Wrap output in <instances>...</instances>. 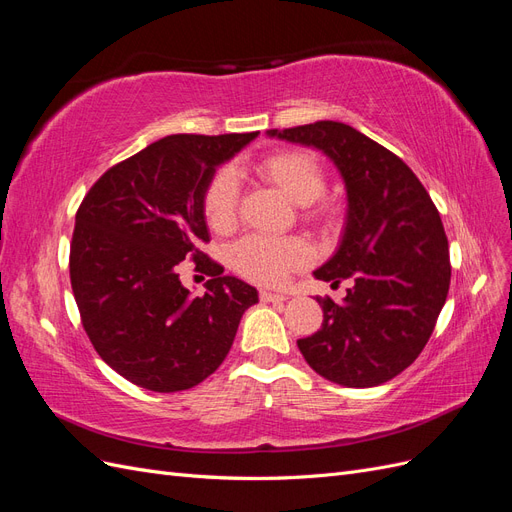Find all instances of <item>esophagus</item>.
<instances>
[{"label": "esophagus", "instance_id": "obj_1", "mask_svg": "<svg viewBox=\"0 0 512 512\" xmlns=\"http://www.w3.org/2000/svg\"><path fill=\"white\" fill-rule=\"evenodd\" d=\"M288 297L282 292H271V290H260V301L265 303H280V301H286Z\"/></svg>", "mask_w": 512, "mask_h": 512}]
</instances>
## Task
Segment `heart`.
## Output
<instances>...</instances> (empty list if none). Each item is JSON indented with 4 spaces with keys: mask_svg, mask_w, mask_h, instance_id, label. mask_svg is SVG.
Instances as JSON below:
<instances>
[{
    "mask_svg": "<svg viewBox=\"0 0 512 512\" xmlns=\"http://www.w3.org/2000/svg\"><path fill=\"white\" fill-rule=\"evenodd\" d=\"M258 175L275 185L290 203L307 207L316 203L327 188V175L314 153L305 149H280L269 153L256 166ZM239 183L230 168L215 170L203 192V213L215 232H226L237 218ZM314 252L301 237L269 239L245 237L232 245L230 262L241 275L256 284L277 286L292 271L303 269Z\"/></svg>",
    "mask_w": 512,
    "mask_h": 512,
    "instance_id": "1",
    "label": "heart"
}]
</instances>
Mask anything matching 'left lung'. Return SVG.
Returning a JSON list of instances; mask_svg holds the SVG:
<instances>
[{"mask_svg": "<svg viewBox=\"0 0 512 512\" xmlns=\"http://www.w3.org/2000/svg\"><path fill=\"white\" fill-rule=\"evenodd\" d=\"M267 136L322 151L348 200L342 241L314 277L352 286L342 303L318 299L322 329L297 346L335 384L389 382L421 354L446 301L451 265L440 213L404 160L346 123L316 121Z\"/></svg>", "mask_w": 512, "mask_h": 512, "instance_id": "1", "label": "left lung"}]
</instances>
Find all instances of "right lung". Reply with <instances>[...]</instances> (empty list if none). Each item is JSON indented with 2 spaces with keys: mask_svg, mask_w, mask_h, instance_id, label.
Segmentation results:
<instances>
[{
  "mask_svg": "<svg viewBox=\"0 0 512 512\" xmlns=\"http://www.w3.org/2000/svg\"><path fill=\"white\" fill-rule=\"evenodd\" d=\"M250 134H173L108 168L76 211L70 282L102 361L156 393L188 391L222 365L258 290L200 252L209 241L203 192ZM207 259L196 298L178 267Z\"/></svg>",
  "mask_w": 512,
  "mask_h": 512,
  "instance_id": "add662e5",
  "label": "right lung"
}]
</instances>
